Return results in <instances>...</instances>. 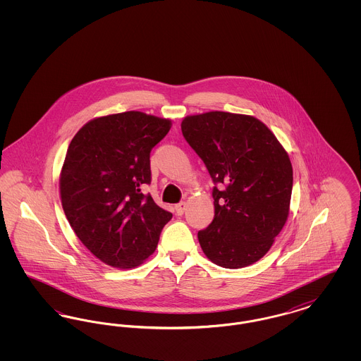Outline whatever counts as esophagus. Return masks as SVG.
<instances>
[{"instance_id": "obj_1", "label": "esophagus", "mask_w": 361, "mask_h": 361, "mask_svg": "<svg viewBox=\"0 0 361 361\" xmlns=\"http://www.w3.org/2000/svg\"><path fill=\"white\" fill-rule=\"evenodd\" d=\"M185 208H187V203L185 202H180L178 204H176V207H174V211H176L177 215H183Z\"/></svg>"}]
</instances>
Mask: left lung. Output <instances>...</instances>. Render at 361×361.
<instances>
[{
    "instance_id": "obj_1",
    "label": "left lung",
    "mask_w": 361,
    "mask_h": 361,
    "mask_svg": "<svg viewBox=\"0 0 361 361\" xmlns=\"http://www.w3.org/2000/svg\"><path fill=\"white\" fill-rule=\"evenodd\" d=\"M181 131L215 187V216L197 233L214 264L237 269L264 257L287 222L292 166L287 152L261 121L230 112L187 116Z\"/></svg>"
}]
</instances>
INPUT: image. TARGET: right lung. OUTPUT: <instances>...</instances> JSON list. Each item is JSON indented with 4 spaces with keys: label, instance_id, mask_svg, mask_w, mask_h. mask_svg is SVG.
Returning <instances> with one entry per match:
<instances>
[{
    "label": "right lung",
    "instance_id": "add662e5",
    "mask_svg": "<svg viewBox=\"0 0 361 361\" xmlns=\"http://www.w3.org/2000/svg\"><path fill=\"white\" fill-rule=\"evenodd\" d=\"M169 130L168 119L128 111L86 123L70 142L62 207L75 235L111 267L142 264L172 219L142 192L152 183L150 153Z\"/></svg>",
    "mask_w": 361,
    "mask_h": 361
}]
</instances>
